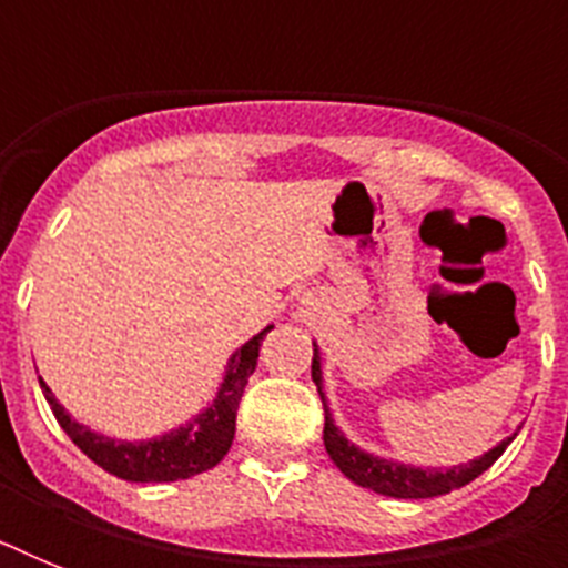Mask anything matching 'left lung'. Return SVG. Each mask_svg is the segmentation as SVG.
Masks as SVG:
<instances>
[{
    "instance_id": "8db88e82",
    "label": "left lung",
    "mask_w": 568,
    "mask_h": 568,
    "mask_svg": "<svg viewBox=\"0 0 568 568\" xmlns=\"http://www.w3.org/2000/svg\"><path fill=\"white\" fill-rule=\"evenodd\" d=\"M312 379L321 392V356L315 351L312 356ZM321 404H324V448H327L329 459L336 463L338 471L354 480L356 486H365L377 495H388V498H436V495H445L450 489H459V486L471 484L477 475H484L486 468L493 466L495 459L501 457L504 448L510 445L513 436L495 445L493 450H486L480 459H471L466 466L454 468H415V466H400V463H392V459L374 457V454H365L354 445V442L345 439V433L338 430L333 424V415L327 409V400H324V392H321Z\"/></svg>"
}]
</instances>
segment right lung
<instances>
[{"label":"right lung","mask_w":568,"mask_h":568,"mask_svg":"<svg viewBox=\"0 0 568 568\" xmlns=\"http://www.w3.org/2000/svg\"><path fill=\"white\" fill-rule=\"evenodd\" d=\"M271 333L265 327L258 336H253L247 345L235 351L230 359V372L223 377L221 392L214 397V404L200 413L191 424L159 436L150 442H118L100 433H91L84 424L73 422L64 413V406L58 404L52 388L40 379V388L47 395L52 413H55L61 430L79 445L82 454L105 468L109 475L132 480V484H171V480H189V477L209 471L226 457L232 439H235V413L239 400L244 395L250 374L256 372L258 347L262 338Z\"/></svg>","instance_id":"right-lung-1"}]
</instances>
